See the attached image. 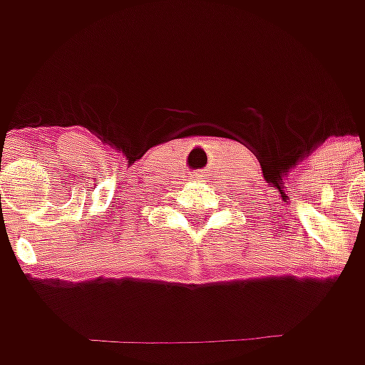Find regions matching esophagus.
I'll list each match as a JSON object with an SVG mask.
<instances>
[{
    "label": "esophagus",
    "mask_w": 365,
    "mask_h": 365,
    "mask_svg": "<svg viewBox=\"0 0 365 365\" xmlns=\"http://www.w3.org/2000/svg\"><path fill=\"white\" fill-rule=\"evenodd\" d=\"M197 178H203V173H197Z\"/></svg>",
    "instance_id": "1"
}]
</instances>
